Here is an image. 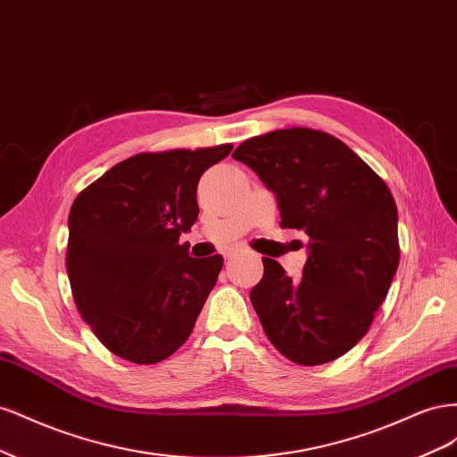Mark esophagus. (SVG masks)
I'll return each mask as SVG.
<instances>
[{
	"mask_svg": "<svg viewBox=\"0 0 457 457\" xmlns=\"http://www.w3.org/2000/svg\"><path fill=\"white\" fill-rule=\"evenodd\" d=\"M240 252H242L240 247H230V250H227L223 255H225V259H232V257H237Z\"/></svg>",
	"mask_w": 457,
	"mask_h": 457,
	"instance_id": "34e87169",
	"label": "esophagus"
}]
</instances>
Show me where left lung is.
<instances>
[{"label":"left lung","mask_w":457,"mask_h":457,"mask_svg":"<svg viewBox=\"0 0 457 457\" xmlns=\"http://www.w3.org/2000/svg\"><path fill=\"white\" fill-rule=\"evenodd\" d=\"M232 158L274 192L280 227L309 237L299 280L262 259L250 294L262 329L295 364L336 361L366 336L398 269L391 190L347 145L307 128L252 137Z\"/></svg>","instance_id":"1"}]
</instances>
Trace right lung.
<instances>
[{"mask_svg":"<svg viewBox=\"0 0 457 457\" xmlns=\"http://www.w3.org/2000/svg\"><path fill=\"white\" fill-rule=\"evenodd\" d=\"M232 145L145 152L81 190L68 215L66 270L81 318L108 351L156 364L188 339L223 257L188 255L202 173Z\"/></svg>","mask_w":457,"mask_h":457,"instance_id":"obj_1","label":"right lung"}]
</instances>
